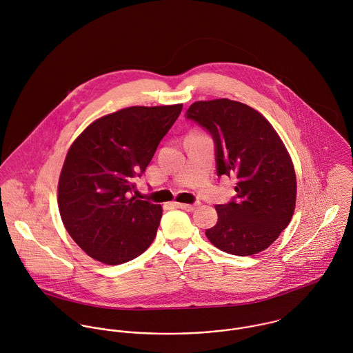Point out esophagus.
<instances>
[{
  "label": "esophagus",
  "instance_id": "34e87169",
  "mask_svg": "<svg viewBox=\"0 0 353 353\" xmlns=\"http://www.w3.org/2000/svg\"><path fill=\"white\" fill-rule=\"evenodd\" d=\"M175 206L179 208V209H183V210H188V212H193L197 206V203H182V202H175Z\"/></svg>",
  "mask_w": 353,
  "mask_h": 353
}]
</instances>
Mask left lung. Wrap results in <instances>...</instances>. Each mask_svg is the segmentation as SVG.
Returning <instances> with one entry per match:
<instances>
[{"label":"left lung","instance_id":"8db88e82","mask_svg":"<svg viewBox=\"0 0 353 353\" xmlns=\"http://www.w3.org/2000/svg\"><path fill=\"white\" fill-rule=\"evenodd\" d=\"M186 117L213 137L217 175H236V197L217 205V223L205 231L221 252L248 256L266 250L290 224L296 203L292 159L270 122L230 99L194 101Z\"/></svg>","mask_w":353,"mask_h":353}]
</instances>
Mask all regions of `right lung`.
Returning a JSON list of instances; mask_svg holds the SVG:
<instances>
[{
  "instance_id": "obj_1",
  "label": "right lung",
  "mask_w": 353,
  "mask_h": 353,
  "mask_svg": "<svg viewBox=\"0 0 353 353\" xmlns=\"http://www.w3.org/2000/svg\"><path fill=\"white\" fill-rule=\"evenodd\" d=\"M183 104L133 105L88 125L66 153L58 209L72 239L105 265L128 262L151 246L161 205L132 196ZM140 175V174H139Z\"/></svg>"
}]
</instances>
